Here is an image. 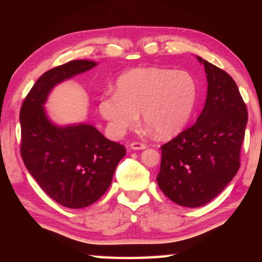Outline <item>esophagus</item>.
Instances as JSON below:
<instances>
[{"label": "esophagus", "mask_w": 262, "mask_h": 262, "mask_svg": "<svg viewBox=\"0 0 262 262\" xmlns=\"http://www.w3.org/2000/svg\"><path fill=\"white\" fill-rule=\"evenodd\" d=\"M129 147L133 150H143V149L147 148V145H145L144 143H141V142H132Z\"/></svg>", "instance_id": "obj_1"}]
</instances>
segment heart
Instances as JSON below:
<instances>
[{"label": "heart", "instance_id": "obj_1", "mask_svg": "<svg viewBox=\"0 0 262 262\" xmlns=\"http://www.w3.org/2000/svg\"><path fill=\"white\" fill-rule=\"evenodd\" d=\"M196 85L183 70L148 67L123 73L115 92L100 98L99 112L114 136H122L142 120L162 139L184 129L193 112Z\"/></svg>", "mask_w": 262, "mask_h": 262}]
</instances>
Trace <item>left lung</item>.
Returning a JSON list of instances; mask_svg holds the SVG:
<instances>
[{
    "instance_id": "obj_1",
    "label": "left lung",
    "mask_w": 262,
    "mask_h": 262,
    "mask_svg": "<svg viewBox=\"0 0 262 262\" xmlns=\"http://www.w3.org/2000/svg\"><path fill=\"white\" fill-rule=\"evenodd\" d=\"M205 66V107L192 127L163 144L157 184L177 205L196 208L216 198L241 166L247 108L230 75L196 56Z\"/></svg>"
}]
</instances>
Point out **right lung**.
<instances>
[{
	"mask_svg": "<svg viewBox=\"0 0 262 262\" xmlns=\"http://www.w3.org/2000/svg\"><path fill=\"white\" fill-rule=\"evenodd\" d=\"M97 66L74 60L42 74L21 105L20 155L31 176L60 205L79 209L103 196L126 148L94 126L60 127L47 118L43 104L53 88Z\"/></svg>",
	"mask_w": 262,
	"mask_h": 262,
	"instance_id": "add662e5",
	"label": "right lung"
}]
</instances>
